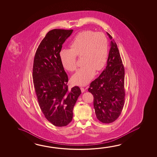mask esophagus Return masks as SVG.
<instances>
[{"instance_id":"obj_1","label":"esophagus","mask_w":157,"mask_h":157,"mask_svg":"<svg viewBox=\"0 0 157 157\" xmlns=\"http://www.w3.org/2000/svg\"><path fill=\"white\" fill-rule=\"evenodd\" d=\"M80 90H81V91H82V93H84V91H85V89L84 88H82V87H81L80 88Z\"/></svg>"}]
</instances>
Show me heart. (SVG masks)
I'll return each instance as SVG.
<instances>
[{"label":"heart","instance_id":"heart-1","mask_svg":"<svg viewBox=\"0 0 157 157\" xmlns=\"http://www.w3.org/2000/svg\"><path fill=\"white\" fill-rule=\"evenodd\" d=\"M71 49L63 48L59 58L63 66L70 72L77 69V57H80L82 66L72 77L75 84L85 85L90 81L95 71L101 70L107 60L108 42L104 34L91 30L78 33L70 44Z\"/></svg>","mask_w":157,"mask_h":157}]
</instances>
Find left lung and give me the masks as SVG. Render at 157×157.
<instances>
[{
  "label": "left lung",
  "mask_w": 157,
  "mask_h": 157,
  "mask_svg": "<svg viewBox=\"0 0 157 157\" xmlns=\"http://www.w3.org/2000/svg\"><path fill=\"white\" fill-rule=\"evenodd\" d=\"M110 40L113 37L107 33ZM106 68L90 84L88 91L94 96L96 117L102 123L117 120L124 102V68L117 44L111 41Z\"/></svg>",
  "instance_id": "obj_1"
}]
</instances>
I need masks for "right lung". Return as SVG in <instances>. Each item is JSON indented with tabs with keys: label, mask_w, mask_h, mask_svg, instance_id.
Masks as SVG:
<instances>
[{
	"label": "right lung",
	"mask_w": 157,
	"mask_h": 157,
	"mask_svg": "<svg viewBox=\"0 0 157 157\" xmlns=\"http://www.w3.org/2000/svg\"><path fill=\"white\" fill-rule=\"evenodd\" d=\"M73 31H50L34 57L33 78L39 106L44 117L55 126H66L71 122L73 107L81 94L77 86L68 89V78L59 58L62 44Z\"/></svg>",
	"instance_id": "right-lung-1"
}]
</instances>
